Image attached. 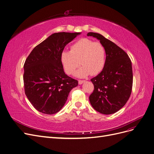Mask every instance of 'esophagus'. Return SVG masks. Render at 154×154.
<instances>
[{"instance_id": "34e87169", "label": "esophagus", "mask_w": 154, "mask_h": 154, "mask_svg": "<svg viewBox=\"0 0 154 154\" xmlns=\"http://www.w3.org/2000/svg\"><path fill=\"white\" fill-rule=\"evenodd\" d=\"M85 82V80H78V83H79V85H82Z\"/></svg>"}]
</instances>
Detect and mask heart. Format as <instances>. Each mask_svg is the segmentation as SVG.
<instances>
[{
	"label": "heart",
	"mask_w": 154,
	"mask_h": 154,
	"mask_svg": "<svg viewBox=\"0 0 154 154\" xmlns=\"http://www.w3.org/2000/svg\"><path fill=\"white\" fill-rule=\"evenodd\" d=\"M106 50L99 42L88 38H82L71 46L70 51H64L60 54V61L67 75L76 72L79 78L87 77L90 74L96 75L103 69L106 63Z\"/></svg>",
	"instance_id": "heart-1"
}]
</instances>
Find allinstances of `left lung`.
Instances as JSON below:
<instances>
[{
  "label": "left lung",
  "mask_w": 154,
  "mask_h": 154,
  "mask_svg": "<svg viewBox=\"0 0 154 154\" xmlns=\"http://www.w3.org/2000/svg\"><path fill=\"white\" fill-rule=\"evenodd\" d=\"M87 36L99 40L106 54L102 71L91 79L94 90L89 97L90 103L101 114H114L125 105L131 94L133 71L131 59L121 48L102 35L90 32Z\"/></svg>",
  "instance_id": "left-lung-1"
}]
</instances>
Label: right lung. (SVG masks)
<instances>
[{"instance_id": "obj_1", "label": "right lung", "mask_w": 154, "mask_h": 154, "mask_svg": "<svg viewBox=\"0 0 154 154\" xmlns=\"http://www.w3.org/2000/svg\"><path fill=\"white\" fill-rule=\"evenodd\" d=\"M80 33H55L36 45L24 64V92L38 111L56 114L64 106L76 79L66 75L60 61L65 46Z\"/></svg>"}]
</instances>
